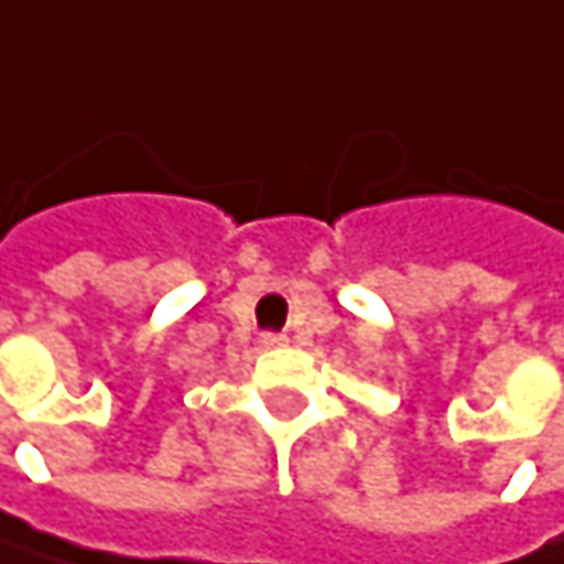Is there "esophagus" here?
<instances>
[{"label": "esophagus", "mask_w": 564, "mask_h": 564, "mask_svg": "<svg viewBox=\"0 0 564 564\" xmlns=\"http://www.w3.org/2000/svg\"><path fill=\"white\" fill-rule=\"evenodd\" d=\"M260 346H262V349H275V346H285V337H282V334H262Z\"/></svg>", "instance_id": "esophagus-1"}]
</instances>
